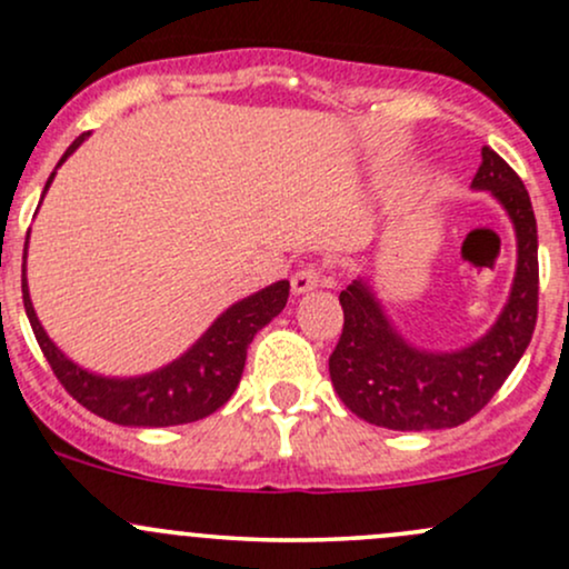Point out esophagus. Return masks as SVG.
I'll list each match as a JSON object with an SVG mask.
<instances>
[{
	"label": "esophagus",
	"mask_w": 569,
	"mask_h": 569,
	"mask_svg": "<svg viewBox=\"0 0 569 569\" xmlns=\"http://www.w3.org/2000/svg\"><path fill=\"white\" fill-rule=\"evenodd\" d=\"M321 286V272L316 270V267H302V270L295 272V278H291V291H295V297H302L308 295V291H313Z\"/></svg>",
	"instance_id": "1"
}]
</instances>
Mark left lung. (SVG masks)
I'll list each match as a JSON object with an SVG mask.
<instances>
[{"label":"left lung","instance_id":"obj_1","mask_svg":"<svg viewBox=\"0 0 569 569\" xmlns=\"http://www.w3.org/2000/svg\"><path fill=\"white\" fill-rule=\"evenodd\" d=\"M472 189L505 210L516 234V272L508 299L483 335L459 348H421L386 310L367 272L340 295V342L329 356L337 397L361 421L397 432L451 429L497 395L513 372L538 321V221L521 178L491 148L480 151Z\"/></svg>","mask_w":569,"mask_h":569}]
</instances>
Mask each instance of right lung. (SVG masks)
<instances>
[{
  "instance_id": "add662e5",
  "label": "right lung",
  "mask_w": 569,
  "mask_h": 569,
  "mask_svg": "<svg viewBox=\"0 0 569 569\" xmlns=\"http://www.w3.org/2000/svg\"><path fill=\"white\" fill-rule=\"evenodd\" d=\"M86 137L89 134H80L67 148L56 170L83 146ZM56 170L42 189V199L51 189ZM27 251L29 234L27 246H23V308H27L29 323L48 365L61 380V386L83 408H89L104 421L121 423V427H178V423H191L216 413L221 405L229 402L240 383L248 346L253 342L256 332L264 329L286 308V299H289V280H274L264 289L229 305L183 353L174 356L167 365L142 372V376H102V372L86 370L48 337L46 327L37 318L34 305H31Z\"/></svg>"
}]
</instances>
